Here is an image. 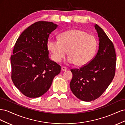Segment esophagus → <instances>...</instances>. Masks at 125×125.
<instances>
[{
  "label": "esophagus",
  "instance_id": "1",
  "mask_svg": "<svg viewBox=\"0 0 125 125\" xmlns=\"http://www.w3.org/2000/svg\"><path fill=\"white\" fill-rule=\"evenodd\" d=\"M62 70L63 71H65L67 70V68L65 67V66H62Z\"/></svg>",
  "mask_w": 125,
  "mask_h": 125
}]
</instances>
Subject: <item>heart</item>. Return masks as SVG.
<instances>
[{"label":"heart","mask_w":125,"mask_h":125,"mask_svg":"<svg viewBox=\"0 0 125 125\" xmlns=\"http://www.w3.org/2000/svg\"><path fill=\"white\" fill-rule=\"evenodd\" d=\"M47 46L55 62H60L67 53V62L78 66H84L91 61L97 46L96 38L88 33L73 29L62 33L59 40L49 39Z\"/></svg>","instance_id":"1"}]
</instances>
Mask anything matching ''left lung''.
<instances>
[{
    "mask_svg": "<svg viewBox=\"0 0 125 125\" xmlns=\"http://www.w3.org/2000/svg\"><path fill=\"white\" fill-rule=\"evenodd\" d=\"M94 27L99 37V50L88 65L72 69L71 91L79 99L85 102L95 100L102 95L115 76L116 56L112 42L101 28Z\"/></svg>",
    "mask_w": 125,
    "mask_h": 125,
    "instance_id": "8db88e82",
    "label": "left lung"
}]
</instances>
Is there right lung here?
<instances>
[{"label":"right lung","mask_w":125,"mask_h":125,"mask_svg":"<svg viewBox=\"0 0 125 125\" xmlns=\"http://www.w3.org/2000/svg\"><path fill=\"white\" fill-rule=\"evenodd\" d=\"M57 27L52 22H36L21 33L14 45L10 58L11 79L28 97L43 95L60 73V66L49 58L47 46L50 34Z\"/></svg>","instance_id":"1"}]
</instances>
